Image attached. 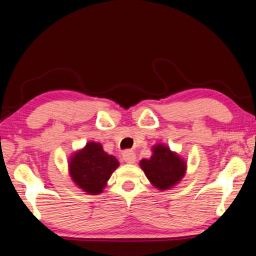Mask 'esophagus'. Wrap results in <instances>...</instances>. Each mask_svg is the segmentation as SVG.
Wrapping results in <instances>:
<instances>
[{
	"instance_id": "34e87169",
	"label": "esophagus",
	"mask_w": 256,
	"mask_h": 256,
	"mask_svg": "<svg viewBox=\"0 0 256 256\" xmlns=\"http://www.w3.org/2000/svg\"><path fill=\"white\" fill-rule=\"evenodd\" d=\"M123 159L128 164H133L134 162H136V154H134V151L128 150V151H124V152H123Z\"/></svg>"
}]
</instances>
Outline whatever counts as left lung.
Here are the masks:
<instances>
[{
    "mask_svg": "<svg viewBox=\"0 0 256 256\" xmlns=\"http://www.w3.org/2000/svg\"><path fill=\"white\" fill-rule=\"evenodd\" d=\"M150 159H142L140 166L151 184L159 190H168L185 174L186 164L162 144L154 146Z\"/></svg>",
    "mask_w": 256,
    "mask_h": 256,
    "instance_id": "1",
    "label": "left lung"
}]
</instances>
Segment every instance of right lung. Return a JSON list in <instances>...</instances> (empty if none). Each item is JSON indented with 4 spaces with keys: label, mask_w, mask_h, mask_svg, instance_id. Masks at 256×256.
Returning a JSON list of instances; mask_svg holds the SVG:
<instances>
[{
    "label": "right lung",
    "mask_w": 256,
    "mask_h": 256,
    "mask_svg": "<svg viewBox=\"0 0 256 256\" xmlns=\"http://www.w3.org/2000/svg\"><path fill=\"white\" fill-rule=\"evenodd\" d=\"M70 175L76 184L86 193L99 194L106 186L116 168L118 159L106 154L102 144L89 142L79 152H76L68 162Z\"/></svg>",
    "instance_id": "1"
}]
</instances>
